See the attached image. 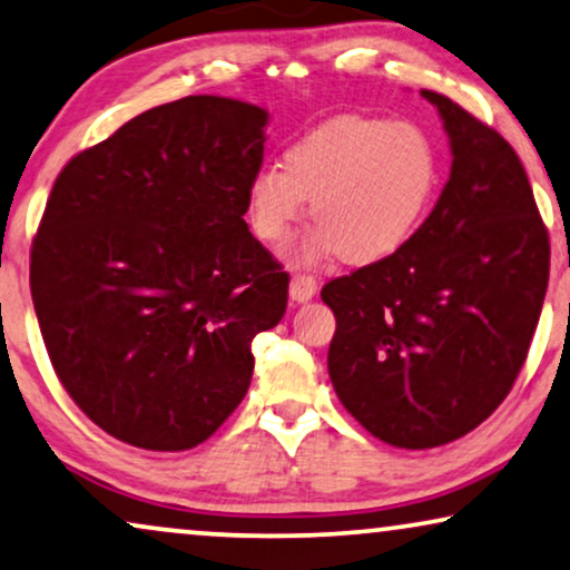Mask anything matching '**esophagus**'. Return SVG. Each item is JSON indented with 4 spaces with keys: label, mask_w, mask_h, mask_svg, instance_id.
Returning a JSON list of instances; mask_svg holds the SVG:
<instances>
[{
    "label": "esophagus",
    "mask_w": 570,
    "mask_h": 570,
    "mask_svg": "<svg viewBox=\"0 0 570 570\" xmlns=\"http://www.w3.org/2000/svg\"><path fill=\"white\" fill-rule=\"evenodd\" d=\"M315 294H317V281L313 276H307V273H297V276L292 278L289 284L292 302H307L313 299Z\"/></svg>",
    "instance_id": "esophagus-1"
}]
</instances>
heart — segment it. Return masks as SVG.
Masks as SVG:
<instances>
[{
    "label": "heart",
    "mask_w": 570,
    "mask_h": 570,
    "mask_svg": "<svg viewBox=\"0 0 570 570\" xmlns=\"http://www.w3.org/2000/svg\"><path fill=\"white\" fill-rule=\"evenodd\" d=\"M438 185V156L412 121L333 117L307 130L247 185L255 237L281 245L307 208L317 226L294 247L297 263L341 255L370 265L409 242Z\"/></svg>",
    "instance_id": "obj_1"
}]
</instances>
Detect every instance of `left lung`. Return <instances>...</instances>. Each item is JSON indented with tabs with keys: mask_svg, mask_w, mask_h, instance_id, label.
<instances>
[{
	"mask_svg": "<svg viewBox=\"0 0 570 570\" xmlns=\"http://www.w3.org/2000/svg\"><path fill=\"white\" fill-rule=\"evenodd\" d=\"M422 96L451 138V179L404 247L321 292L341 404L409 451L451 443L503 404L550 278L548 226L511 142L451 98Z\"/></svg>",
	"mask_w": 570,
	"mask_h": 570,
	"instance_id": "1",
	"label": "left lung"
}]
</instances>
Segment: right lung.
<instances>
[{"label":"right lung","instance_id":"right-lung-1","mask_svg":"<svg viewBox=\"0 0 570 570\" xmlns=\"http://www.w3.org/2000/svg\"><path fill=\"white\" fill-rule=\"evenodd\" d=\"M268 111L187 96L80 150L51 187L30 297L80 412L146 451H187L253 381V338L286 313L289 273L249 234Z\"/></svg>","mask_w":570,"mask_h":570}]
</instances>
